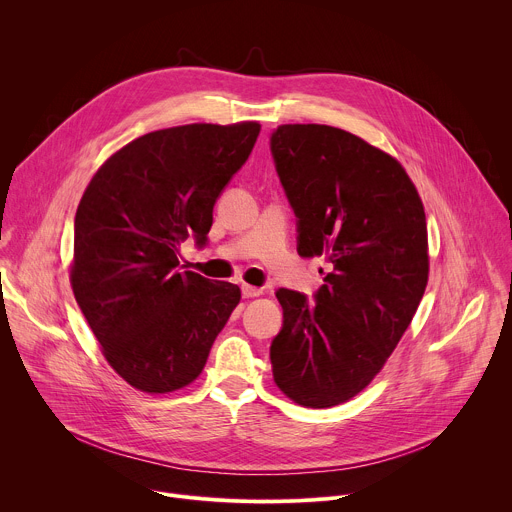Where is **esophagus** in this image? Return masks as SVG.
<instances>
[{
	"instance_id": "1",
	"label": "esophagus",
	"mask_w": 512,
	"mask_h": 512,
	"mask_svg": "<svg viewBox=\"0 0 512 512\" xmlns=\"http://www.w3.org/2000/svg\"><path fill=\"white\" fill-rule=\"evenodd\" d=\"M241 294H243V298H245V300H251V298L261 296V289H259V287H253V285L243 283V285H241Z\"/></svg>"
}]
</instances>
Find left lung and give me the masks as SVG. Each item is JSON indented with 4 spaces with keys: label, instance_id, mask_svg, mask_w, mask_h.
I'll list each match as a JSON object with an SVG mask.
<instances>
[{
    "label": "left lung",
    "instance_id": "left-lung-1",
    "mask_svg": "<svg viewBox=\"0 0 512 512\" xmlns=\"http://www.w3.org/2000/svg\"><path fill=\"white\" fill-rule=\"evenodd\" d=\"M275 172L298 218V253L324 255L314 294L279 287L269 356L277 387L304 407L352 399L383 369L427 285L421 198L389 154L330 125H279Z\"/></svg>",
    "mask_w": 512,
    "mask_h": 512
}]
</instances>
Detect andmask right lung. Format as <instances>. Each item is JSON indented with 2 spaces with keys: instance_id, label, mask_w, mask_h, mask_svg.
I'll return each instance as SVG.
<instances>
[{
  "instance_id": "right-lung-1",
  "label": "right lung",
  "mask_w": 512,
  "mask_h": 512,
  "mask_svg": "<svg viewBox=\"0 0 512 512\" xmlns=\"http://www.w3.org/2000/svg\"><path fill=\"white\" fill-rule=\"evenodd\" d=\"M261 125L192 123L113 154L75 216L70 283L111 367L135 389L192 383L241 289L182 271L178 245H206L212 208L249 160Z\"/></svg>"
}]
</instances>
